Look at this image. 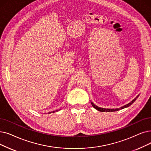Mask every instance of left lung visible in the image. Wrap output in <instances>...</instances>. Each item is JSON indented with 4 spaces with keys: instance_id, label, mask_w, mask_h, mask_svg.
I'll list each match as a JSON object with an SVG mask.
<instances>
[{
    "instance_id": "obj_1",
    "label": "left lung",
    "mask_w": 151,
    "mask_h": 151,
    "mask_svg": "<svg viewBox=\"0 0 151 151\" xmlns=\"http://www.w3.org/2000/svg\"><path fill=\"white\" fill-rule=\"evenodd\" d=\"M138 96H137L135 99H134L132 102H129V104H127L126 106H124L123 107H120V109H104V108H101V107H97V106H96V105H94L93 102H91V104H92V106H93V107L94 108V109H96V110H99V111H100V112H115V111H118V110H120V109H124V108H126V107H129V106H131V105H132L136 100V99L137 97H138Z\"/></svg>"
}]
</instances>
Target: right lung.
Wrapping results in <instances>:
<instances>
[{
    "label": "right lung",
    "mask_w": 151,
    "mask_h": 151,
    "mask_svg": "<svg viewBox=\"0 0 151 151\" xmlns=\"http://www.w3.org/2000/svg\"><path fill=\"white\" fill-rule=\"evenodd\" d=\"M56 111H57V110H56ZM55 112V111H54V112Z\"/></svg>",
    "instance_id": "right-lung-1"
}]
</instances>
